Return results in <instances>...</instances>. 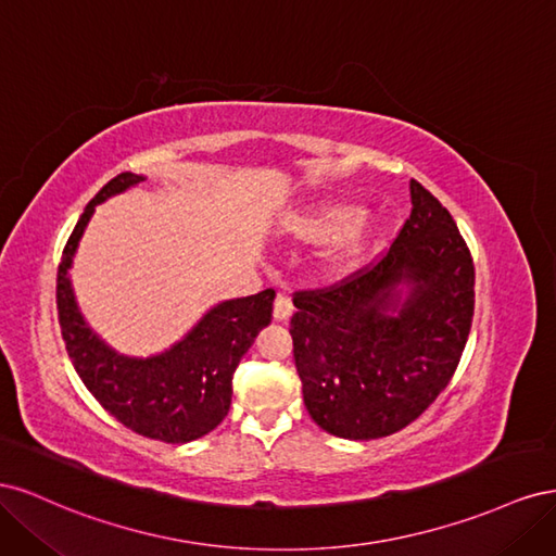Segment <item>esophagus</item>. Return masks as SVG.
<instances>
[{
    "mask_svg": "<svg viewBox=\"0 0 556 556\" xmlns=\"http://www.w3.org/2000/svg\"><path fill=\"white\" fill-rule=\"evenodd\" d=\"M294 313V306H292V299L288 294L278 292L276 301H274V317L278 319V323H285V319H290Z\"/></svg>",
    "mask_w": 556,
    "mask_h": 556,
    "instance_id": "1",
    "label": "esophagus"
}]
</instances>
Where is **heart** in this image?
Wrapping results in <instances>:
<instances>
[{
    "label": "heart",
    "instance_id": "heart-1",
    "mask_svg": "<svg viewBox=\"0 0 556 556\" xmlns=\"http://www.w3.org/2000/svg\"><path fill=\"white\" fill-rule=\"evenodd\" d=\"M362 217V206L348 204V201H329V204H319L296 215L288 229L296 241L306 243L333 239L341 232L342 237L336 239L319 257V266L327 276L341 278L357 271L380 243L378 229L364 225Z\"/></svg>",
    "mask_w": 556,
    "mask_h": 556
}]
</instances>
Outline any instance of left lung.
I'll return each instance as SVG.
<instances>
[{
  "label": "left lung",
  "mask_w": 556,
  "mask_h": 556,
  "mask_svg": "<svg viewBox=\"0 0 556 556\" xmlns=\"http://www.w3.org/2000/svg\"><path fill=\"white\" fill-rule=\"evenodd\" d=\"M390 250L325 290L294 292L290 333L308 415L350 441L408 427L457 371L476 268L447 208L410 180Z\"/></svg>",
  "instance_id": "1"
}]
</instances>
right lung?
Returning a JSON list of instances; mask_svg holds the SVG:
<instances>
[{
	"label": "right lung",
	"instance_id": "1",
	"mask_svg": "<svg viewBox=\"0 0 556 556\" xmlns=\"http://www.w3.org/2000/svg\"><path fill=\"white\" fill-rule=\"evenodd\" d=\"M146 180L121 174L83 211L58 266V317L76 374L90 394L146 439L190 443L223 422L231 406V378L257 333L271 323L274 290L213 306L185 339L153 357H127L106 345L80 315L70 268L94 206Z\"/></svg>",
	"mask_w": 556,
	"mask_h": 556
}]
</instances>
